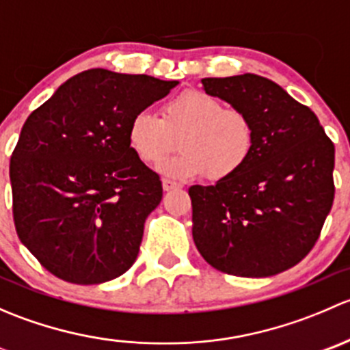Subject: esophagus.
<instances>
[{
	"mask_svg": "<svg viewBox=\"0 0 350 350\" xmlns=\"http://www.w3.org/2000/svg\"><path fill=\"white\" fill-rule=\"evenodd\" d=\"M176 188H179L178 183L169 181V179H162V189H164V191H171V189H176Z\"/></svg>",
	"mask_w": 350,
	"mask_h": 350,
	"instance_id": "1",
	"label": "esophagus"
}]
</instances>
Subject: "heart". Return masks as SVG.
Wrapping results in <instances>:
<instances>
[{
    "label": "heart",
    "mask_w": 350,
    "mask_h": 350,
    "mask_svg": "<svg viewBox=\"0 0 350 350\" xmlns=\"http://www.w3.org/2000/svg\"><path fill=\"white\" fill-rule=\"evenodd\" d=\"M129 146L146 164H159L181 139V155L159 165L165 178L188 181L208 174L225 181L247 164L254 150L252 120L242 109L225 108L203 91H186L164 105L162 118L149 109L137 111L129 123Z\"/></svg>",
    "instance_id": "1"
}]
</instances>
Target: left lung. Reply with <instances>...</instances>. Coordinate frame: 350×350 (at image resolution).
<instances>
[{
  "label": "left lung",
  "instance_id": "left-lung-1",
  "mask_svg": "<svg viewBox=\"0 0 350 350\" xmlns=\"http://www.w3.org/2000/svg\"><path fill=\"white\" fill-rule=\"evenodd\" d=\"M201 84L250 116L256 142L230 179L189 188L196 249L234 276L283 273L312 250L330 213L334 144L315 113L267 77H204Z\"/></svg>",
  "mask_w": 350,
  "mask_h": 350
}]
</instances>
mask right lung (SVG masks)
<instances>
[{
	"label": "right lung",
	"mask_w": 350,
	"mask_h": 350,
	"mask_svg": "<svg viewBox=\"0 0 350 350\" xmlns=\"http://www.w3.org/2000/svg\"><path fill=\"white\" fill-rule=\"evenodd\" d=\"M178 84L90 69L30 113L10 161L13 218L49 273L100 284L135 262L162 185L130 149L129 123Z\"/></svg>",
	"instance_id": "right-lung-1"
}]
</instances>
